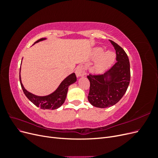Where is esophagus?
Instances as JSON below:
<instances>
[{"mask_svg": "<svg viewBox=\"0 0 158 158\" xmlns=\"http://www.w3.org/2000/svg\"><path fill=\"white\" fill-rule=\"evenodd\" d=\"M75 73L77 77H80V76H83L85 74V69L84 66L79 65L77 68L76 69Z\"/></svg>", "mask_w": 158, "mask_h": 158, "instance_id": "esophagus-1", "label": "esophagus"}]
</instances>
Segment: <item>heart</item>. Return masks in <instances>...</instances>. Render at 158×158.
Returning <instances> with one entry per match:
<instances>
[{"instance_id": "obj_1", "label": "heart", "mask_w": 158, "mask_h": 158, "mask_svg": "<svg viewBox=\"0 0 158 158\" xmlns=\"http://www.w3.org/2000/svg\"><path fill=\"white\" fill-rule=\"evenodd\" d=\"M103 49L102 47H98L94 51V56L95 58H100L95 65L94 70L95 72H102L107 69L111 65L114 59V52L111 51H107L104 52L103 54Z\"/></svg>"}]
</instances>
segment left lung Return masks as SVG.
<instances>
[{"mask_svg": "<svg viewBox=\"0 0 158 158\" xmlns=\"http://www.w3.org/2000/svg\"><path fill=\"white\" fill-rule=\"evenodd\" d=\"M116 51L117 62L104 74H89V102L99 108L111 107L119 102L130 83L131 70L128 57L121 47L109 40Z\"/></svg>", "mask_w": 158, "mask_h": 158, "instance_id": "1", "label": "left lung"}]
</instances>
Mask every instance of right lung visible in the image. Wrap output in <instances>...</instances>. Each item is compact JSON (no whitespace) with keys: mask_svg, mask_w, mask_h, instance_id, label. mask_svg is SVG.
I'll return each mask as SVG.
<instances>
[{"mask_svg":"<svg viewBox=\"0 0 158 158\" xmlns=\"http://www.w3.org/2000/svg\"><path fill=\"white\" fill-rule=\"evenodd\" d=\"M45 40V38H41L34 43V44L39 41ZM76 81V76L75 73H73L67 76L61 84L56 91L50 95L46 96H37L34 94L27 92L24 88L21 82L20 78V82L23 92L26 95L28 99L31 101L37 107H39L42 109H56L60 107L65 101V99L67 94L68 88L69 85L74 83Z\"/></svg>","mask_w":158,"mask_h":158,"instance_id":"obj_1","label":"right lung"}]
</instances>
